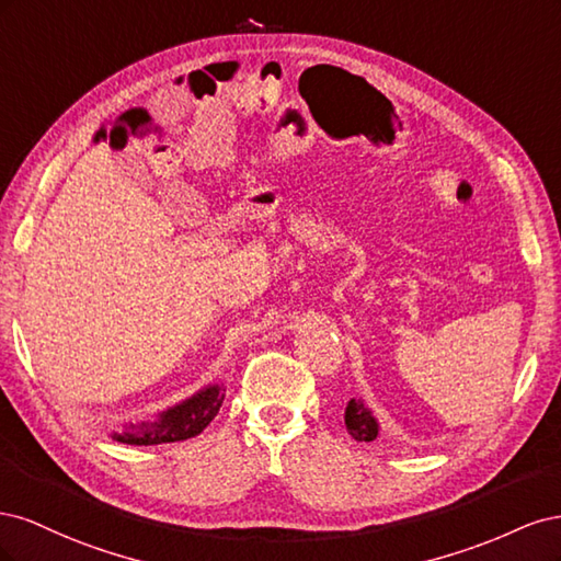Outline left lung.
<instances>
[{
    "mask_svg": "<svg viewBox=\"0 0 561 561\" xmlns=\"http://www.w3.org/2000/svg\"><path fill=\"white\" fill-rule=\"evenodd\" d=\"M346 431L358 439V443H371L379 435V426L375 416L369 414L360 400H351L346 407Z\"/></svg>",
    "mask_w": 561,
    "mask_h": 561,
    "instance_id": "left-lung-1",
    "label": "left lung"
}]
</instances>
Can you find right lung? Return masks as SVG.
<instances>
[{
  "mask_svg": "<svg viewBox=\"0 0 561 561\" xmlns=\"http://www.w3.org/2000/svg\"><path fill=\"white\" fill-rule=\"evenodd\" d=\"M225 400L222 386H210L194 398L175 404L159 416V421H142L138 426H128L124 433L114 435L118 443L126 445H161L180 443V439L198 435L217 416Z\"/></svg>",
  "mask_w": 561,
  "mask_h": 561,
  "instance_id": "right-lung-1",
  "label": "right lung"
}]
</instances>
